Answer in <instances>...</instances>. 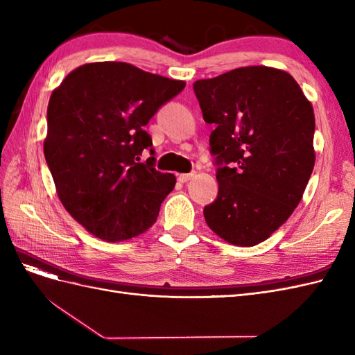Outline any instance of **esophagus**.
<instances>
[{
    "mask_svg": "<svg viewBox=\"0 0 355 355\" xmlns=\"http://www.w3.org/2000/svg\"><path fill=\"white\" fill-rule=\"evenodd\" d=\"M192 178H194V173H182V175L178 176V180L182 182V184H185V182L191 180Z\"/></svg>",
    "mask_w": 355,
    "mask_h": 355,
    "instance_id": "1",
    "label": "esophagus"
}]
</instances>
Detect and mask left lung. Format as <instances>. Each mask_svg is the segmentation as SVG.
Masks as SVG:
<instances>
[{"label":"left lung","mask_w":355,"mask_h":355,"mask_svg":"<svg viewBox=\"0 0 355 355\" xmlns=\"http://www.w3.org/2000/svg\"><path fill=\"white\" fill-rule=\"evenodd\" d=\"M194 92L216 155L209 228L234 245L265 241L292 216L315 164L313 105L288 72L243 67L198 80Z\"/></svg>","instance_id":"obj_1"}]
</instances>
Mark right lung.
<instances>
[{
    "label": "right lung",
    "instance_id": "right-lung-1",
    "mask_svg": "<svg viewBox=\"0 0 355 355\" xmlns=\"http://www.w3.org/2000/svg\"><path fill=\"white\" fill-rule=\"evenodd\" d=\"M185 89L125 62H93L71 71L47 108L44 157L63 207L94 237L124 241L157 220L176 178L154 168L144 127Z\"/></svg>",
    "mask_w": 355,
    "mask_h": 355
}]
</instances>
